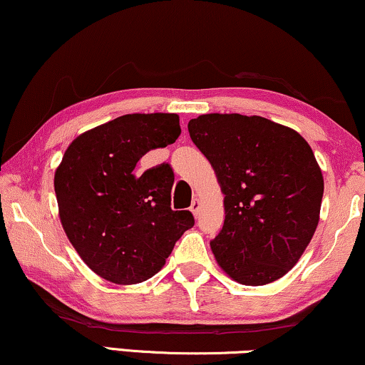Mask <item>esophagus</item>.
Masks as SVG:
<instances>
[{"mask_svg": "<svg viewBox=\"0 0 365 365\" xmlns=\"http://www.w3.org/2000/svg\"><path fill=\"white\" fill-rule=\"evenodd\" d=\"M189 210H191V212L194 216H197L200 215V210H201V202H200V200H192V205H191V207H189Z\"/></svg>", "mask_w": 365, "mask_h": 365, "instance_id": "1", "label": "esophagus"}]
</instances>
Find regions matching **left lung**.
Listing matches in <instances>:
<instances>
[{
	"instance_id": "left-lung-1",
	"label": "left lung",
	"mask_w": 365,
	"mask_h": 365,
	"mask_svg": "<svg viewBox=\"0 0 365 365\" xmlns=\"http://www.w3.org/2000/svg\"><path fill=\"white\" fill-rule=\"evenodd\" d=\"M187 130L225 194L223 230L211 241L217 264L250 287L287 275L320 220L324 176L309 142L241 113H205Z\"/></svg>"
}]
</instances>
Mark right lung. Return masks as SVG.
Here are the masks:
<instances>
[{
  "instance_id": "add662e5",
  "label": "right lung",
  "mask_w": 365,
  "mask_h": 365,
  "mask_svg": "<svg viewBox=\"0 0 365 365\" xmlns=\"http://www.w3.org/2000/svg\"><path fill=\"white\" fill-rule=\"evenodd\" d=\"M179 134L178 113H127L83 132L65 150L55 171L60 221L98 277L117 285L149 280L194 226L191 212L171 210L169 165L135 171L142 155Z\"/></svg>"
}]
</instances>
